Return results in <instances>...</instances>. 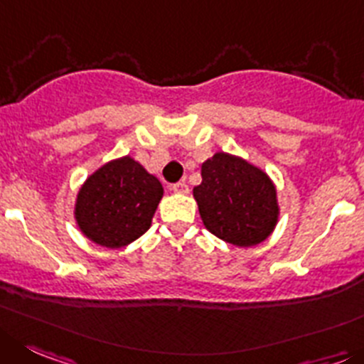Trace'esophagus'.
Instances as JSON below:
<instances>
[{"instance_id":"1","label":"esophagus","mask_w":364,"mask_h":364,"mask_svg":"<svg viewBox=\"0 0 364 364\" xmlns=\"http://www.w3.org/2000/svg\"><path fill=\"white\" fill-rule=\"evenodd\" d=\"M172 190H174L176 193H188V185H186L185 181L174 183V185H172Z\"/></svg>"}]
</instances>
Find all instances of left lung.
Here are the masks:
<instances>
[{
	"label": "left lung",
	"mask_w": 364,
	"mask_h": 364,
	"mask_svg": "<svg viewBox=\"0 0 364 364\" xmlns=\"http://www.w3.org/2000/svg\"><path fill=\"white\" fill-rule=\"evenodd\" d=\"M201 176L193 198L206 230L240 247L255 246L269 237L278 219L277 192L260 168L217 152L203 163Z\"/></svg>",
	"instance_id": "1"
}]
</instances>
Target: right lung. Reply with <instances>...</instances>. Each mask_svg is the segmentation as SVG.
<instances>
[{"mask_svg":"<svg viewBox=\"0 0 364 364\" xmlns=\"http://www.w3.org/2000/svg\"><path fill=\"white\" fill-rule=\"evenodd\" d=\"M163 186L129 156L105 163L87 178L77 198L75 217L87 239L122 247L151 228Z\"/></svg>","mask_w":364,"mask_h":364,"instance_id":"right-lung-1","label":"right lung"}]
</instances>
